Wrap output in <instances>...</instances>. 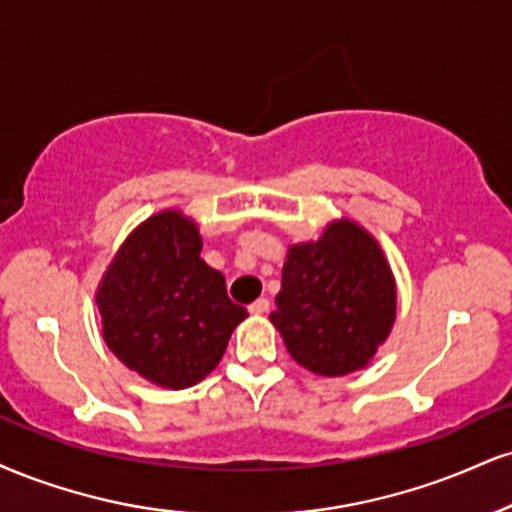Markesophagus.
<instances>
[{"label": "esophagus", "instance_id": "obj_1", "mask_svg": "<svg viewBox=\"0 0 512 512\" xmlns=\"http://www.w3.org/2000/svg\"><path fill=\"white\" fill-rule=\"evenodd\" d=\"M248 310H250V315H267V312H269V300L267 298H257L255 303L248 307Z\"/></svg>", "mask_w": 512, "mask_h": 512}]
</instances>
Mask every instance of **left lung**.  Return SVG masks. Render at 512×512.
Instances as JSON below:
<instances>
[{"label": "left lung", "mask_w": 512, "mask_h": 512, "mask_svg": "<svg viewBox=\"0 0 512 512\" xmlns=\"http://www.w3.org/2000/svg\"><path fill=\"white\" fill-rule=\"evenodd\" d=\"M272 324L300 367L319 377L365 369L396 322V279L377 238L334 219L286 252Z\"/></svg>", "instance_id": "obj_1"}]
</instances>
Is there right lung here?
<instances>
[{"instance_id": "1", "label": "right lung", "mask_w": 512, "mask_h": 512, "mask_svg": "<svg viewBox=\"0 0 512 512\" xmlns=\"http://www.w3.org/2000/svg\"><path fill=\"white\" fill-rule=\"evenodd\" d=\"M200 250L195 219L162 209L128 233L95 291L107 348L162 389L205 379L248 317Z\"/></svg>"}]
</instances>
